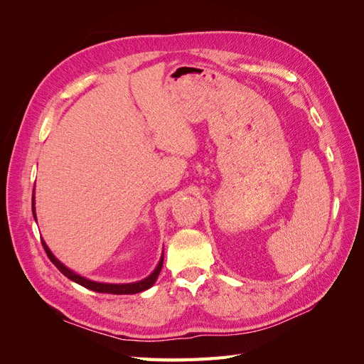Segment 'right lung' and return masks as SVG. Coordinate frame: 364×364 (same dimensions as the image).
<instances>
[{"mask_svg": "<svg viewBox=\"0 0 364 364\" xmlns=\"http://www.w3.org/2000/svg\"><path fill=\"white\" fill-rule=\"evenodd\" d=\"M31 209H33V215L36 217V214H35V196H33ZM42 246H43V249H46L47 257L50 258V261L65 274V277L70 278L71 281H74V282H77V284L83 285V287H86V289H90V290H92V291H97V293L134 294V293L144 291V290L150 289L153 284H155V281H156V278H158V274H159V272H161V269H162V261H164V258H162L161 262L158 264V267L155 269V272H153L149 278L142 279V281H139V282H134V284H102V282H94V281H90V279H85V278L79 277V274H75L74 272H71L70 269L65 267L60 261L56 259V257L53 255V253L50 252V249L47 247L46 243H43V241H42Z\"/></svg>", "mask_w": 364, "mask_h": 364, "instance_id": "obj_1", "label": "right lung"}]
</instances>
